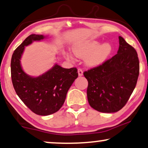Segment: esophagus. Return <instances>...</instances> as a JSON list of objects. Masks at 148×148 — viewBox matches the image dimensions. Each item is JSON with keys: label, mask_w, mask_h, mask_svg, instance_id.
I'll return each instance as SVG.
<instances>
[{"label": "esophagus", "mask_w": 148, "mask_h": 148, "mask_svg": "<svg viewBox=\"0 0 148 148\" xmlns=\"http://www.w3.org/2000/svg\"><path fill=\"white\" fill-rule=\"evenodd\" d=\"M78 73L79 76H82L83 75V70L81 68H78Z\"/></svg>", "instance_id": "esophagus-1"}]
</instances>
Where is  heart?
I'll return each mask as SVG.
<instances>
[{
	"instance_id": "heart-1",
	"label": "heart",
	"mask_w": 148,
	"mask_h": 148,
	"mask_svg": "<svg viewBox=\"0 0 148 148\" xmlns=\"http://www.w3.org/2000/svg\"><path fill=\"white\" fill-rule=\"evenodd\" d=\"M73 53L79 58H85V64L91 67L101 66L109 59L113 52V46L109 42L100 44L99 41L92 40L76 43L72 48ZM68 57L72 58L70 53Z\"/></svg>"
}]
</instances>
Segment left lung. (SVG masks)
I'll return each instance as SVG.
<instances>
[{
  "label": "left lung",
  "mask_w": 148,
  "mask_h": 148,
  "mask_svg": "<svg viewBox=\"0 0 148 148\" xmlns=\"http://www.w3.org/2000/svg\"><path fill=\"white\" fill-rule=\"evenodd\" d=\"M117 53L101 66L84 72L88 80L89 105L102 113H115L126 105L139 74V62L136 49L119 37Z\"/></svg>",
  "instance_id": "obj_1"
}]
</instances>
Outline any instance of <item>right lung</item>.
Segmentation results:
<instances>
[{
	"instance_id": "right-lung-1",
	"label": "right lung",
	"mask_w": 148,
	"mask_h": 148,
	"mask_svg": "<svg viewBox=\"0 0 148 148\" xmlns=\"http://www.w3.org/2000/svg\"><path fill=\"white\" fill-rule=\"evenodd\" d=\"M45 38L32 34L14 51L11 62V79L16 95L33 113L46 116L57 112L65 101L69 88L78 76L76 68L55 66L38 77L29 76L23 70L21 58L25 46Z\"/></svg>"
}]
</instances>
